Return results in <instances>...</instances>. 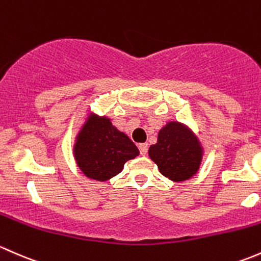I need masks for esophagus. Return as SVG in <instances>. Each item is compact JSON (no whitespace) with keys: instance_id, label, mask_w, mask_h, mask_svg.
I'll list each match as a JSON object with an SVG mask.
<instances>
[{"instance_id":"obj_1","label":"esophagus","mask_w":261,"mask_h":261,"mask_svg":"<svg viewBox=\"0 0 261 261\" xmlns=\"http://www.w3.org/2000/svg\"><path fill=\"white\" fill-rule=\"evenodd\" d=\"M138 148H139V152H141L142 155H146L147 152H148V144H147V143H139Z\"/></svg>"}]
</instances>
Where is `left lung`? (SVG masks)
Segmentation results:
<instances>
[{"mask_svg": "<svg viewBox=\"0 0 261 261\" xmlns=\"http://www.w3.org/2000/svg\"><path fill=\"white\" fill-rule=\"evenodd\" d=\"M148 154L163 176L181 182L198 171L202 147L189 128L178 122H168L158 132L157 143L149 147Z\"/></svg>", "mask_w": 261, "mask_h": 261, "instance_id": "left-lung-1", "label": "left lung"}]
</instances>
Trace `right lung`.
I'll list each match as a JSON object with an SVG mask.
<instances>
[{
    "instance_id": "add662e5",
    "label": "right lung",
    "mask_w": 261,
    "mask_h": 261,
    "mask_svg": "<svg viewBox=\"0 0 261 261\" xmlns=\"http://www.w3.org/2000/svg\"><path fill=\"white\" fill-rule=\"evenodd\" d=\"M139 154L136 144L113 127L109 118L90 114L76 137L74 157L83 173L108 181L120 173L127 161Z\"/></svg>"
}]
</instances>
